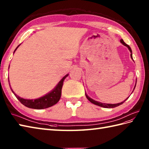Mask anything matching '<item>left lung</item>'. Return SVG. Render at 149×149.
<instances>
[{
    "label": "left lung",
    "mask_w": 149,
    "mask_h": 149,
    "mask_svg": "<svg viewBox=\"0 0 149 149\" xmlns=\"http://www.w3.org/2000/svg\"><path fill=\"white\" fill-rule=\"evenodd\" d=\"M120 42H121V43L123 45H125V46H126L127 48H128L129 49V50L130 51V56H131V58L132 59H133L132 58V50H131V48L130 47V46L129 45H127V44H126L125 42H123V39H121L120 40ZM137 81V80H136ZM136 84H135V86H134V89H135V87H136ZM134 90H133V91H134ZM132 91V92H133ZM86 97H87V98L89 100V101H90L91 102V103H93V104H95V105H98V106H100V107H104V108H114V107H118V106H119V105H121L122 104H123V102H125V100H127V99H128V98H127L125 100H124L123 102H121V103H118V104H104V103H102V102H98V101H95V100H94L93 99H92V98H91L89 96H87V94H86Z\"/></svg>",
    "instance_id": "obj_1"
}]
</instances>
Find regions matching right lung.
<instances>
[{
  "instance_id": "add662e5",
  "label": "right lung",
  "mask_w": 149,
  "mask_h": 149,
  "mask_svg": "<svg viewBox=\"0 0 149 149\" xmlns=\"http://www.w3.org/2000/svg\"><path fill=\"white\" fill-rule=\"evenodd\" d=\"M20 45H18L16 49H15L14 53L15 52V51L17 49V48L20 46ZM9 68H10V66H9ZM68 75L69 74H67L66 75H65V77H63L61 80H60V81L57 84L56 86L54 87V88L52 91H51L50 92L47 93L46 95H45L44 96L36 99L22 98L18 96L17 94L15 93L13 89L11 88V86L10 89L11 90V91L13 92V93L15 95V96H16V98L20 102L21 104L25 105L26 107L35 109H46L55 105L60 100V97H61L62 88L63 81H64L67 77H68ZM9 84H10V81H9Z\"/></svg>"
}]
</instances>
